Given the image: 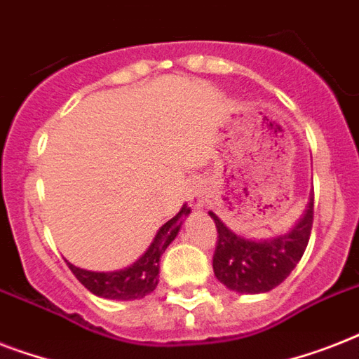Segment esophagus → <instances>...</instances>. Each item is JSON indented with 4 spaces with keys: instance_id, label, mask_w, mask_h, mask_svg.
Returning <instances> with one entry per match:
<instances>
[{
    "instance_id": "34e87169",
    "label": "esophagus",
    "mask_w": 359,
    "mask_h": 359,
    "mask_svg": "<svg viewBox=\"0 0 359 359\" xmlns=\"http://www.w3.org/2000/svg\"><path fill=\"white\" fill-rule=\"evenodd\" d=\"M207 197V184L203 180H191L190 186L186 188V199L191 207H201Z\"/></svg>"
}]
</instances>
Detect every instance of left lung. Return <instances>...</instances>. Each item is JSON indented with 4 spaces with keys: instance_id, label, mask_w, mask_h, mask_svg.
Segmentation results:
<instances>
[{
    "instance_id": "1",
    "label": "left lung",
    "mask_w": 359,
    "mask_h": 359,
    "mask_svg": "<svg viewBox=\"0 0 359 359\" xmlns=\"http://www.w3.org/2000/svg\"><path fill=\"white\" fill-rule=\"evenodd\" d=\"M210 218L218 229L212 268L219 283L245 294H259L276 289L289 278L304 255L313 229L315 199L311 197L304 218L289 235L264 242H253L227 229L214 212Z\"/></svg>"
}]
</instances>
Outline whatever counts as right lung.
I'll list each match as a JSON object with an SVG mask.
<instances>
[{"instance_id": "1", "label": "right lung", "mask_w": 359, "mask_h": 359, "mask_svg": "<svg viewBox=\"0 0 359 359\" xmlns=\"http://www.w3.org/2000/svg\"><path fill=\"white\" fill-rule=\"evenodd\" d=\"M190 214V208L182 207L173 219L162 225L158 231L156 238L151 244V248L145 251V255L140 261H135L132 266L119 270V272H89L83 268H78L74 264L67 262L70 272L74 273L76 279L80 281L87 290L100 298H109V300H137L143 298L149 292L156 289L158 272H160V257L171 244V240L177 236L182 218Z\"/></svg>"}]
</instances>
